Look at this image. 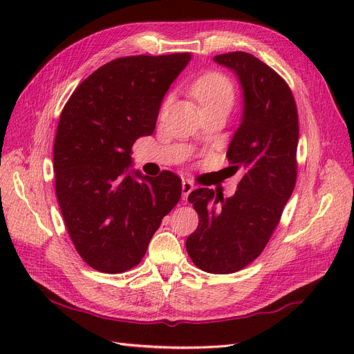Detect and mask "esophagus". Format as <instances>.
Returning a JSON list of instances; mask_svg holds the SVG:
<instances>
[{
  "label": "esophagus",
  "mask_w": 354,
  "mask_h": 354,
  "mask_svg": "<svg viewBox=\"0 0 354 354\" xmlns=\"http://www.w3.org/2000/svg\"><path fill=\"white\" fill-rule=\"evenodd\" d=\"M195 189V185L192 183L190 180H183V185H181V190H183V199H187L190 192Z\"/></svg>",
  "instance_id": "obj_1"
}]
</instances>
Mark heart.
Instances as JSON below:
<instances>
[{"instance_id":"heart-1","label":"heart","mask_w":354,"mask_h":354,"mask_svg":"<svg viewBox=\"0 0 354 354\" xmlns=\"http://www.w3.org/2000/svg\"><path fill=\"white\" fill-rule=\"evenodd\" d=\"M192 95L199 102L203 112L214 109L230 111L234 102V85L229 77L218 72L209 71L199 75L189 87ZM168 102H164L162 111L167 108Z\"/></svg>"}]
</instances>
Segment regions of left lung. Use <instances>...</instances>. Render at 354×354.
Listing matches in <instances>:
<instances>
[{
  "instance_id": "8db88e82",
  "label": "left lung",
  "mask_w": 354,
  "mask_h": 354,
  "mask_svg": "<svg viewBox=\"0 0 354 354\" xmlns=\"http://www.w3.org/2000/svg\"><path fill=\"white\" fill-rule=\"evenodd\" d=\"M238 75L243 115L227 149L229 168L242 171L238 190L223 198L212 189L192 192L198 229L186 241L201 270L234 273L266 248L297 181L298 113L294 95L279 73L243 51L214 57Z\"/></svg>"
}]
</instances>
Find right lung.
<instances>
[{
  "mask_svg": "<svg viewBox=\"0 0 354 354\" xmlns=\"http://www.w3.org/2000/svg\"><path fill=\"white\" fill-rule=\"evenodd\" d=\"M189 53L128 56L94 71L72 93L55 138L56 196L81 259L103 273L142 261L181 196V178L130 171L131 147L155 130L160 103Z\"/></svg>",
  "mask_w": 354,
  "mask_h": 354,
  "instance_id": "obj_1",
  "label": "right lung"
}]
</instances>
